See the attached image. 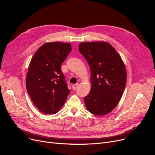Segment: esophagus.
Segmentation results:
<instances>
[{
  "label": "esophagus",
  "mask_w": 155,
  "mask_h": 155,
  "mask_svg": "<svg viewBox=\"0 0 155 155\" xmlns=\"http://www.w3.org/2000/svg\"><path fill=\"white\" fill-rule=\"evenodd\" d=\"M78 87H79V84L78 83L74 84V85H72V89H73V90H76V89L78 88Z\"/></svg>",
  "instance_id": "esophagus-1"
}]
</instances>
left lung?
<instances>
[{
	"label": "left lung",
	"mask_w": 155,
	"mask_h": 155,
	"mask_svg": "<svg viewBox=\"0 0 155 155\" xmlns=\"http://www.w3.org/2000/svg\"><path fill=\"white\" fill-rule=\"evenodd\" d=\"M79 50L91 68V91L84 98L87 109L96 116L109 114L118 105L125 87L124 63L107 42L81 43Z\"/></svg>",
	"instance_id": "obj_1"
}]
</instances>
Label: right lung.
I'll use <instances>...</instances> for the list:
<instances>
[{"instance_id":"right-lung-1","label":"right lung","mask_w":155,"mask_h":155,"mask_svg":"<svg viewBox=\"0 0 155 155\" xmlns=\"http://www.w3.org/2000/svg\"><path fill=\"white\" fill-rule=\"evenodd\" d=\"M71 50L70 43H46L31 58L26 79V90L35 106L45 114L58 112L69 94L61 65Z\"/></svg>"}]
</instances>
